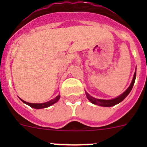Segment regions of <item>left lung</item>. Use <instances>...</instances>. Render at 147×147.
<instances>
[{
	"label": "left lung",
	"instance_id": "left-lung-1",
	"mask_svg": "<svg viewBox=\"0 0 147 147\" xmlns=\"http://www.w3.org/2000/svg\"><path fill=\"white\" fill-rule=\"evenodd\" d=\"M136 77V72H135L134 74V76H133L132 82H131L129 88H127V89L125 91L122 93L121 95L119 96L116 97V98H113V99L105 100V99H98V98H94V97L91 96H90L86 91H85V94H86L87 98L89 99L90 102H91V103L94 104V105H99V106H102V107H112V106H114V105H117V104L120 103L121 102H122V101H123V100H124V98L128 96V94L130 93L131 90H132V87H133V85H134Z\"/></svg>",
	"mask_w": 147,
	"mask_h": 147
}]
</instances>
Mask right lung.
<instances>
[{
  "label": "right lung",
  "instance_id": "add662e5",
  "mask_svg": "<svg viewBox=\"0 0 147 147\" xmlns=\"http://www.w3.org/2000/svg\"><path fill=\"white\" fill-rule=\"evenodd\" d=\"M59 98H60V95H58L56 97V98H54V99L51 100V101H49V102H45V103H41V104L29 103V102H25V101H23V99H21V101L23 102V103L26 104V105H28V106L33 107V108H34V109H42V108H46V107H50L51 105H54V104H55L56 102H57L58 101H59Z\"/></svg>",
  "mask_w": 147,
  "mask_h": 147
}]
</instances>
